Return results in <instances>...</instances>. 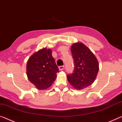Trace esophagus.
I'll use <instances>...</instances> for the list:
<instances>
[{
  "mask_svg": "<svg viewBox=\"0 0 122 122\" xmlns=\"http://www.w3.org/2000/svg\"><path fill=\"white\" fill-rule=\"evenodd\" d=\"M64 68H65V67L63 66H60L59 67V70L62 71V70H63V69H64Z\"/></svg>",
  "mask_w": 122,
  "mask_h": 122,
  "instance_id": "1",
  "label": "esophagus"
}]
</instances>
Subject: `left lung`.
<instances>
[{
	"label": "left lung",
	"instance_id": "8db88e82",
	"mask_svg": "<svg viewBox=\"0 0 122 122\" xmlns=\"http://www.w3.org/2000/svg\"><path fill=\"white\" fill-rule=\"evenodd\" d=\"M74 62L73 73L67 75V79L76 90H82L92 85L99 71V63L94 54L82 42L71 46Z\"/></svg>",
	"mask_w": 122,
	"mask_h": 122
}]
</instances>
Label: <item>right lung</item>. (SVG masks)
<instances>
[{"label": "right lung", "mask_w": 122, "mask_h": 122, "mask_svg": "<svg viewBox=\"0 0 122 122\" xmlns=\"http://www.w3.org/2000/svg\"><path fill=\"white\" fill-rule=\"evenodd\" d=\"M51 49L44 48L34 53L26 63L29 80L40 90L49 87L56 78L59 69Z\"/></svg>", "instance_id": "obj_1"}]
</instances>
